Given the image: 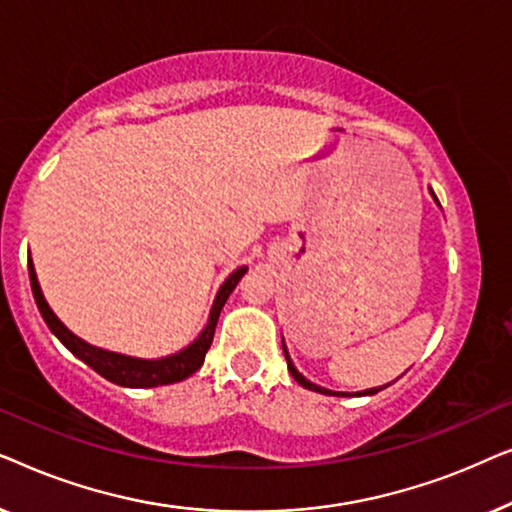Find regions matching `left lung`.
Instances as JSON below:
<instances>
[{
    "label": "left lung",
    "mask_w": 512,
    "mask_h": 512,
    "mask_svg": "<svg viewBox=\"0 0 512 512\" xmlns=\"http://www.w3.org/2000/svg\"><path fill=\"white\" fill-rule=\"evenodd\" d=\"M431 195H433V191H431ZM433 198H436V195H433ZM436 202H438V198H436ZM282 347H284V356H286V366H289V370H291V375H293V380H296L300 387H305V389H310V391H319V394H326V396H349V394H345V391H331V389H324V387H319V384H314V382H310V380H305L303 375L298 373L296 370V366H293V361H291V356H289V352H286V345H284V340H282ZM380 389H384V387H377V389H366V391H356V396H373V394H377V391Z\"/></svg>",
    "instance_id": "obj_1"
}]
</instances>
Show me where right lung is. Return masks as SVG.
Instances as JSON below:
<instances>
[{
    "label": "right lung",
    "instance_id": "add662e5",
    "mask_svg": "<svg viewBox=\"0 0 512 512\" xmlns=\"http://www.w3.org/2000/svg\"><path fill=\"white\" fill-rule=\"evenodd\" d=\"M27 268H30V284H32L34 300H37L41 317H44L48 328L55 333V338H58L74 356H79L83 363H88L95 373H100L104 380L114 382L118 387H130V389L163 387V384H174V382L186 380V377H191L195 370L205 363V354L207 349L212 347L216 321H219L223 305H226L228 296L233 293L244 272H247V268H237L233 275L221 284V289L214 298L212 312H209L207 326L202 328V333L186 349H181V352L172 356H165V359H135V356L107 352V349L93 347L88 345V342H83L81 338H76V335L69 331L58 317H55L51 307H48L44 293H41V286L37 282V272H34L32 258L30 263H27Z\"/></svg>",
    "mask_w": 512,
    "mask_h": 512
}]
</instances>
